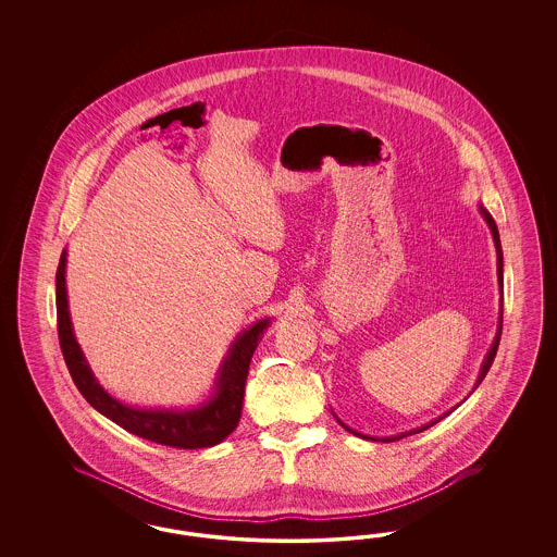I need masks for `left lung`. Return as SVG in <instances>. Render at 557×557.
<instances>
[{"label": "left lung", "instance_id": "1", "mask_svg": "<svg viewBox=\"0 0 557 557\" xmlns=\"http://www.w3.org/2000/svg\"><path fill=\"white\" fill-rule=\"evenodd\" d=\"M478 208H480V214H482V219L486 220V224H488L490 233H492V238H494V247H496V275H498V292H500V312H498V326H496V335H494V341H492V345H490L488 354H486L484 361H482V368H480V373H478V380H475V386H473V389L478 388V386L482 384V380L486 377L490 366H492V361H494V357H496V349H498L500 335H503V294H505V292H503V289H505V275H503L505 265H503V247H500V235H498L496 222H494V219L490 216L488 210H486L482 203H478ZM456 408H451V410L443 412V414L437 417L435 421L426 422V424H421V426H417V429H410V431H405V433H400V435H392V437H370V435H363V433L355 431V429H351V426H347L345 422L338 419L335 412H333V414H335V419H337L338 424H341L343 429H347L349 433H354V435H357V437L371 438V441H384V443H389V441H398V438L408 437V435H414V433H421V431H424V429L433 426L435 422L443 421V419H445L447 414H451Z\"/></svg>", "mask_w": 557, "mask_h": 557}]
</instances>
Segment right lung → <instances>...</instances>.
<instances>
[{
    "instance_id": "1",
    "label": "right lung",
    "mask_w": 557,
    "mask_h": 557,
    "mask_svg": "<svg viewBox=\"0 0 557 557\" xmlns=\"http://www.w3.org/2000/svg\"><path fill=\"white\" fill-rule=\"evenodd\" d=\"M67 249H63L57 270V322H59V343L67 363L69 373L82 392L85 400L100 414L116 422L124 431L136 437L147 438L159 445H169L177 449H202L214 447L228 437L238 424L243 410V396L249 363L263 333L271 324V317L259 319L249 324L231 343L224 359L220 361L214 388L198 405L187 408H143L122 403L103 388L100 380L94 375L84 351L73 333V322L69 312L67 298Z\"/></svg>"
}]
</instances>
